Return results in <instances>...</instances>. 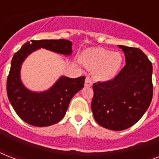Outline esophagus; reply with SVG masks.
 I'll return each instance as SVG.
<instances>
[{
	"mask_svg": "<svg viewBox=\"0 0 159 159\" xmlns=\"http://www.w3.org/2000/svg\"><path fill=\"white\" fill-rule=\"evenodd\" d=\"M92 86V80L90 79V78H86L85 80V87H90Z\"/></svg>",
	"mask_w": 159,
	"mask_h": 159,
	"instance_id": "esophagus-1",
	"label": "esophagus"
}]
</instances>
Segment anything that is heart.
<instances>
[{"mask_svg": "<svg viewBox=\"0 0 159 159\" xmlns=\"http://www.w3.org/2000/svg\"><path fill=\"white\" fill-rule=\"evenodd\" d=\"M82 59L90 70L94 71V76L102 82H109L117 76L123 63L120 53L102 48H92L85 50Z\"/></svg>", "mask_w": 159, "mask_h": 159, "instance_id": "heart-1", "label": "heart"}]
</instances>
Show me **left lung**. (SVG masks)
I'll return each mask as SVG.
<instances>
[{
  "instance_id": "obj_1",
  "label": "left lung",
  "mask_w": 159,
  "mask_h": 159,
  "mask_svg": "<svg viewBox=\"0 0 159 159\" xmlns=\"http://www.w3.org/2000/svg\"><path fill=\"white\" fill-rule=\"evenodd\" d=\"M118 47L126 65L113 80L93 84L92 107L94 119L111 130H123L138 122L153 97V66L139 48Z\"/></svg>"
}]
</instances>
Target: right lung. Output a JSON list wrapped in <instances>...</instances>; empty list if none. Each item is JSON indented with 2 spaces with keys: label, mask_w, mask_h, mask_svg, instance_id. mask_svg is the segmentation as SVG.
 <instances>
[{
  "label": "right lung",
  "mask_w": 159,
  "mask_h": 159,
  "mask_svg": "<svg viewBox=\"0 0 159 159\" xmlns=\"http://www.w3.org/2000/svg\"><path fill=\"white\" fill-rule=\"evenodd\" d=\"M23 44L15 53L7 78V96L16 114L29 125L38 127L49 126L63 118L71 100L84 87L85 76L70 78L61 76L54 84L43 92L28 89L22 82L21 66L29 55L44 48L64 56L72 53L71 41L67 39L31 40Z\"/></svg>",
  "instance_id": "1"
}]
</instances>
